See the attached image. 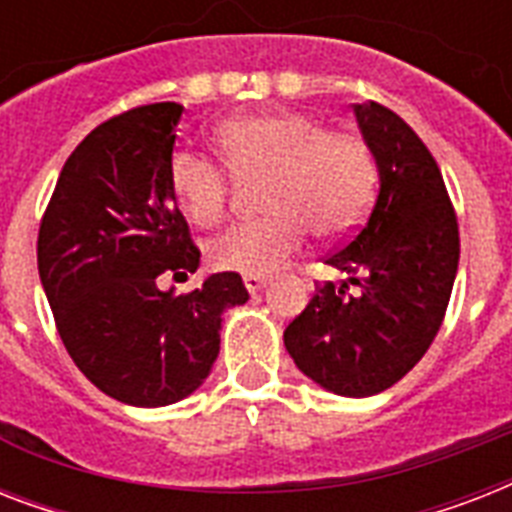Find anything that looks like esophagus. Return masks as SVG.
I'll return each mask as SVG.
<instances>
[{
  "mask_svg": "<svg viewBox=\"0 0 512 512\" xmlns=\"http://www.w3.org/2000/svg\"><path fill=\"white\" fill-rule=\"evenodd\" d=\"M268 276H263V273H244V287H247L249 295H255V292H260V289L268 284Z\"/></svg>",
  "mask_w": 512,
  "mask_h": 512,
  "instance_id": "1",
  "label": "esophagus"
}]
</instances>
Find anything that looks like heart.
<instances>
[{
  "label": "heart",
  "instance_id": "b5f03b06",
  "mask_svg": "<svg viewBox=\"0 0 512 512\" xmlns=\"http://www.w3.org/2000/svg\"><path fill=\"white\" fill-rule=\"evenodd\" d=\"M225 167L239 177L268 175L263 209L207 247L217 271L271 273L300 252L308 228L337 239L361 223L374 191V162L361 138L303 111H265L228 119L215 132ZM167 185L183 215L215 228L228 212V175L191 148L167 162Z\"/></svg>",
  "mask_w": 512,
  "mask_h": 512
}]
</instances>
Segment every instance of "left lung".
<instances>
[{
	"label": "left lung",
	"mask_w": 512,
	"mask_h": 512,
	"mask_svg": "<svg viewBox=\"0 0 512 512\" xmlns=\"http://www.w3.org/2000/svg\"><path fill=\"white\" fill-rule=\"evenodd\" d=\"M353 116L377 164V199L356 236L327 257L345 281L316 287L284 345L316 385L366 398L396 385L430 348L452 297L460 233L417 132L374 100L356 103Z\"/></svg>",
	"instance_id": "obj_1"
}]
</instances>
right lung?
<instances>
[{
    "mask_svg": "<svg viewBox=\"0 0 512 512\" xmlns=\"http://www.w3.org/2000/svg\"><path fill=\"white\" fill-rule=\"evenodd\" d=\"M180 103L114 116L63 164L36 244L39 279L60 340L82 374L122 404L156 409L207 380L220 324L249 292L239 273H212L188 295L199 249L167 185Z\"/></svg>",
    "mask_w": 512,
    "mask_h": 512,
    "instance_id": "obj_1",
    "label": "right lung"
}]
</instances>
